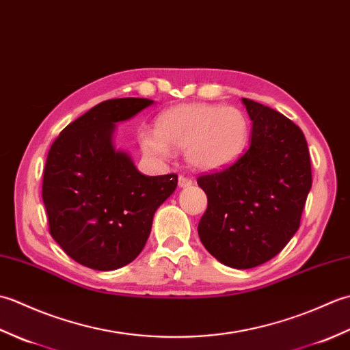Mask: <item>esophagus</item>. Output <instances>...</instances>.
Returning a JSON list of instances; mask_svg holds the SVG:
<instances>
[{"label":"esophagus","mask_w":350,"mask_h":350,"mask_svg":"<svg viewBox=\"0 0 350 350\" xmlns=\"http://www.w3.org/2000/svg\"><path fill=\"white\" fill-rule=\"evenodd\" d=\"M191 185H192V180L188 179V177H185V176L179 177V187L180 188H188V187H191Z\"/></svg>","instance_id":"1"}]
</instances>
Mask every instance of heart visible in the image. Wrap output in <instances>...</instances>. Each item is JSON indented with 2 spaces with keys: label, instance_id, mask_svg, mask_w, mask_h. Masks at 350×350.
Listing matches in <instances>:
<instances>
[{
  "label": "heart",
  "instance_id": "heart-1",
  "mask_svg": "<svg viewBox=\"0 0 350 350\" xmlns=\"http://www.w3.org/2000/svg\"><path fill=\"white\" fill-rule=\"evenodd\" d=\"M251 124L236 107L218 103H182L156 118V131L139 135L143 152L167 161L171 148H185V158L197 171H219L241 158L248 146Z\"/></svg>",
  "mask_w": 350,
  "mask_h": 350
}]
</instances>
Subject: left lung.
Instances as JSON below:
<instances>
[{
    "instance_id": "8db88e82",
    "label": "left lung",
    "mask_w": 350,
    "mask_h": 350,
    "mask_svg": "<svg viewBox=\"0 0 350 350\" xmlns=\"http://www.w3.org/2000/svg\"><path fill=\"white\" fill-rule=\"evenodd\" d=\"M252 122L251 144L222 171L198 177L207 209L198 222L204 248L222 265L266 263L298 232L311 189L306 137L286 116L242 98Z\"/></svg>"
}]
</instances>
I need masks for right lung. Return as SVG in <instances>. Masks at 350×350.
Masks as SVG:
<instances>
[{
  "label": "right lung",
  "mask_w": 350,
  "mask_h": 350,
  "mask_svg": "<svg viewBox=\"0 0 350 350\" xmlns=\"http://www.w3.org/2000/svg\"><path fill=\"white\" fill-rule=\"evenodd\" d=\"M153 100L109 99L62 131L51 146L42 197L49 233L75 262L114 271L135 260L156 209L173 194L177 176H144L113 143L116 123Z\"/></svg>",
  "instance_id": "add662e5"
}]
</instances>
